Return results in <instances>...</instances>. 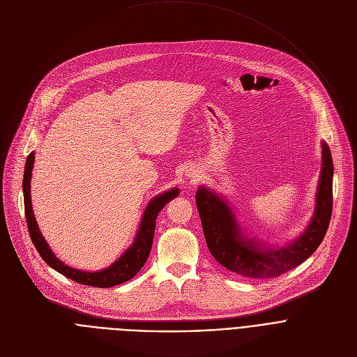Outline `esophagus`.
I'll list each match as a JSON object with an SVG mask.
<instances>
[{"instance_id":"1","label":"esophagus","mask_w":357,"mask_h":357,"mask_svg":"<svg viewBox=\"0 0 357 357\" xmlns=\"http://www.w3.org/2000/svg\"><path fill=\"white\" fill-rule=\"evenodd\" d=\"M199 174H200V172H199V170H190L187 176H188L190 178H192V180H194V178L199 177Z\"/></svg>"}]
</instances>
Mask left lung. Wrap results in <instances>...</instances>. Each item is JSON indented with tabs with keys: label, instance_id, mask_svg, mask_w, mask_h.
Wrapping results in <instances>:
<instances>
[{
	"label": "left lung",
	"instance_id": "8db88e82",
	"mask_svg": "<svg viewBox=\"0 0 357 357\" xmlns=\"http://www.w3.org/2000/svg\"><path fill=\"white\" fill-rule=\"evenodd\" d=\"M322 167L314 194V210L307 227L295 240L268 244L251 236L222 195L200 185L195 192L206 243L213 257L227 269L254 278L281 275L306 261L325 238L332 215L333 160L329 146L322 142Z\"/></svg>",
	"mask_w": 357,
	"mask_h": 357
}]
</instances>
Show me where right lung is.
<instances>
[{
  "label": "right lung",
  "instance_id": "1",
  "mask_svg": "<svg viewBox=\"0 0 357 357\" xmlns=\"http://www.w3.org/2000/svg\"><path fill=\"white\" fill-rule=\"evenodd\" d=\"M33 162H35V153L31 151L29 155L26 157V163H25L22 191H24L25 218H26L31 240L36 251L39 252V255L43 257V259L51 268L65 275L66 278L82 285H89L96 288H110L132 280L133 276L143 268V265L149 258L151 244H153V236H154L155 218L158 213L163 210V207L169 202L176 199V197L180 194V190L177 187H173L167 191H163L160 194H157L155 197H153L144 208V213L139 224V229L136 232L132 245L112 265L99 271H82V269L72 268L65 262H62L54 254L47 240L44 238L41 229L38 227V222L35 220L33 210H32V200H31V177H32Z\"/></svg>",
  "mask_w": 357,
  "mask_h": 357
}]
</instances>
